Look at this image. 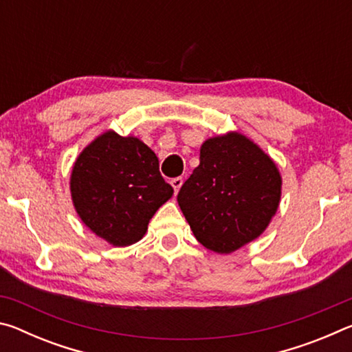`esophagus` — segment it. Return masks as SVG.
Segmentation results:
<instances>
[{"label": "esophagus", "mask_w": 352, "mask_h": 352, "mask_svg": "<svg viewBox=\"0 0 352 352\" xmlns=\"http://www.w3.org/2000/svg\"><path fill=\"white\" fill-rule=\"evenodd\" d=\"M170 184H172V188H174V190H175V194H177V192H178V190H180V188H182V184H183V178H182V177L172 178V182H170Z\"/></svg>", "instance_id": "esophagus-1"}]
</instances>
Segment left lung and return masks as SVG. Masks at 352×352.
<instances>
[{"instance_id": "left-lung-1", "label": "left lung", "mask_w": 352, "mask_h": 352, "mask_svg": "<svg viewBox=\"0 0 352 352\" xmlns=\"http://www.w3.org/2000/svg\"><path fill=\"white\" fill-rule=\"evenodd\" d=\"M276 164L237 132L206 140L178 205L201 245L228 254L259 237L281 200Z\"/></svg>"}]
</instances>
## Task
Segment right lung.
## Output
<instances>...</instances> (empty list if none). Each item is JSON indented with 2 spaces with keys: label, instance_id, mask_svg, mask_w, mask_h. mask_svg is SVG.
I'll return each instance as SVG.
<instances>
[{
  "label": "right lung",
  "instance_id": "add662e5",
  "mask_svg": "<svg viewBox=\"0 0 352 352\" xmlns=\"http://www.w3.org/2000/svg\"><path fill=\"white\" fill-rule=\"evenodd\" d=\"M158 158L135 136L109 130L77 157L71 199L82 222L115 247L142 239L148 220L174 189L160 174Z\"/></svg>",
  "mask_w": 352,
  "mask_h": 352
}]
</instances>
